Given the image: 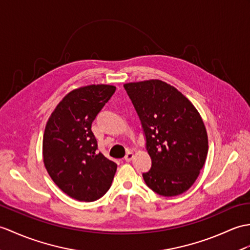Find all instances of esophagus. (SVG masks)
<instances>
[{
	"instance_id": "obj_1",
	"label": "esophagus",
	"mask_w": 250,
	"mask_h": 250,
	"mask_svg": "<svg viewBox=\"0 0 250 250\" xmlns=\"http://www.w3.org/2000/svg\"><path fill=\"white\" fill-rule=\"evenodd\" d=\"M133 158H134V153L129 151V152H127V153L125 154V162H131Z\"/></svg>"
}]
</instances>
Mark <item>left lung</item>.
Wrapping results in <instances>:
<instances>
[{"label":"left lung","mask_w":250,"mask_h":250,"mask_svg":"<svg viewBox=\"0 0 250 250\" xmlns=\"http://www.w3.org/2000/svg\"><path fill=\"white\" fill-rule=\"evenodd\" d=\"M146 136L152 165L143 178L156 194L187 191L198 178L208 155L204 121L188 99L161 80L124 85Z\"/></svg>","instance_id":"left-lung-1"}]
</instances>
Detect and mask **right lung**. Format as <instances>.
Here are the masks:
<instances>
[{"mask_svg":"<svg viewBox=\"0 0 250 250\" xmlns=\"http://www.w3.org/2000/svg\"><path fill=\"white\" fill-rule=\"evenodd\" d=\"M116 90L113 85H87L69 92L45 125L42 156L46 171L71 198L91 202L106 193L117 164L97 152L91 124Z\"/></svg>","mask_w":250,"mask_h":250,"instance_id":"add662e5","label":"right lung"}]
</instances>
